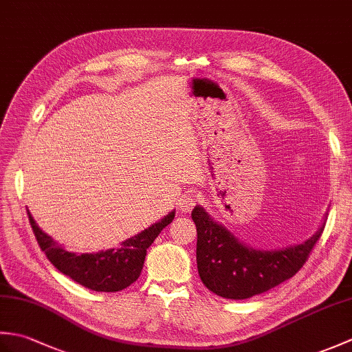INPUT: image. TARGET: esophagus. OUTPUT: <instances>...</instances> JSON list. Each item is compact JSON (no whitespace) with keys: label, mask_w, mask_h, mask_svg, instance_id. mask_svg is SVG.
Wrapping results in <instances>:
<instances>
[{"label":"esophagus","mask_w":352,"mask_h":352,"mask_svg":"<svg viewBox=\"0 0 352 352\" xmlns=\"http://www.w3.org/2000/svg\"><path fill=\"white\" fill-rule=\"evenodd\" d=\"M197 204V195H193V193H186L180 198V203H178V208H180L182 212H190L193 206Z\"/></svg>","instance_id":"esophagus-1"}]
</instances>
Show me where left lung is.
<instances>
[{
    "label": "left lung",
    "mask_w": 352,
    "mask_h": 352,
    "mask_svg": "<svg viewBox=\"0 0 352 352\" xmlns=\"http://www.w3.org/2000/svg\"><path fill=\"white\" fill-rule=\"evenodd\" d=\"M197 265L204 286L227 300H248L292 278L307 260L325 226L301 243L280 250H260L243 243L216 222L204 207L195 206Z\"/></svg>",
    "instance_id": "obj_1"
}]
</instances>
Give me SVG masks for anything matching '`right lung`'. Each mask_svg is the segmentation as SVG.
I'll list each match as a JSON object with an SVG mask.
<instances>
[{"mask_svg":"<svg viewBox=\"0 0 352 352\" xmlns=\"http://www.w3.org/2000/svg\"><path fill=\"white\" fill-rule=\"evenodd\" d=\"M174 216V210L169 212L151 227L126 239L118 248L78 254L58 245L37 226L32 213L28 212L30 226L33 228L36 241L52 266L81 286L95 292H119L136 281L144 267L146 250L160 231L169 226Z\"/></svg>","mask_w":352,"mask_h":352,"instance_id":"1","label":"right lung"}]
</instances>
